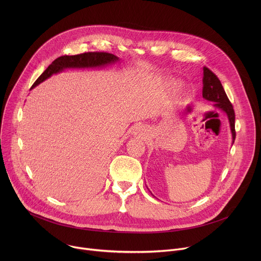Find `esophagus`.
<instances>
[{"instance_id": "esophagus-1", "label": "esophagus", "mask_w": 261, "mask_h": 261, "mask_svg": "<svg viewBox=\"0 0 261 261\" xmlns=\"http://www.w3.org/2000/svg\"><path fill=\"white\" fill-rule=\"evenodd\" d=\"M134 134L135 135H138V136H142V135H145V133L147 132V129L144 127V126H136L134 128Z\"/></svg>"}]
</instances>
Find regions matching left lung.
Wrapping results in <instances>:
<instances>
[{
    "instance_id": "left-lung-1",
    "label": "left lung",
    "mask_w": 261,
    "mask_h": 261,
    "mask_svg": "<svg viewBox=\"0 0 261 261\" xmlns=\"http://www.w3.org/2000/svg\"><path fill=\"white\" fill-rule=\"evenodd\" d=\"M202 97L214 103V106L222 110L227 116L229 127L232 135V143L236 139L234 121L236 115L233 107L224 91L219 79L206 67H203V77H202Z\"/></svg>"
}]
</instances>
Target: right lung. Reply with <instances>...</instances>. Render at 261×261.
<instances>
[{
  "instance_id": "1",
  "label": "right lung",
  "mask_w": 261,
  "mask_h": 261,
  "mask_svg": "<svg viewBox=\"0 0 261 261\" xmlns=\"http://www.w3.org/2000/svg\"><path fill=\"white\" fill-rule=\"evenodd\" d=\"M120 59L107 53H85L76 56H62L55 60L46 70L38 77L31 89H34L54 74H58L65 69H88V68H102L119 62Z\"/></svg>"
}]
</instances>
